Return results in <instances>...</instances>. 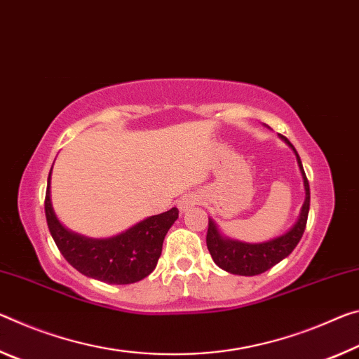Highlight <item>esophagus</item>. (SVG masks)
<instances>
[{
    "label": "esophagus",
    "instance_id": "34e87169",
    "mask_svg": "<svg viewBox=\"0 0 359 359\" xmlns=\"http://www.w3.org/2000/svg\"><path fill=\"white\" fill-rule=\"evenodd\" d=\"M198 202H201V198H198L196 194H186V196L180 198L178 208L181 213H186V211H189L191 208L196 207V205H198Z\"/></svg>",
    "mask_w": 359,
    "mask_h": 359
}]
</instances>
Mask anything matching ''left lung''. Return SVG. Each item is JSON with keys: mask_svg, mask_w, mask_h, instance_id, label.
<instances>
[{"mask_svg": "<svg viewBox=\"0 0 359 359\" xmlns=\"http://www.w3.org/2000/svg\"><path fill=\"white\" fill-rule=\"evenodd\" d=\"M280 138L290 146L294 152L299 172L302 176L305 198L299 213L297 221L292 224L290 231L278 235V237L270 238L267 242L261 243H246L240 242V240L229 238L219 231L216 222L208 218V233H207V246L211 257H213L215 264L222 270L233 275H243V277H252V275L264 273L266 270L272 269L275 264L283 261L286 256H290L292 250L296 248L299 240L302 238V233L305 231V224H307L309 210H310V187L307 176H305L301 157H299L297 151L294 149L287 138Z\"/></svg>", "mask_w": 359, "mask_h": 359, "instance_id": "obj_1", "label": "left lung"}]
</instances>
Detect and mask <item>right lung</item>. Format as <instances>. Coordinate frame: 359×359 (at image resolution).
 <instances>
[{
	"label": "right lung",
	"instance_id": "obj_1",
	"mask_svg": "<svg viewBox=\"0 0 359 359\" xmlns=\"http://www.w3.org/2000/svg\"><path fill=\"white\" fill-rule=\"evenodd\" d=\"M50 175L46 191V219L57 248L68 264L89 278L109 285H128L143 280L156 269L163 238L178 219V208L149 216L127 231L107 238L76 233L58 221L50 198Z\"/></svg>",
	"mask_w": 359,
	"mask_h": 359
}]
</instances>
